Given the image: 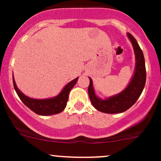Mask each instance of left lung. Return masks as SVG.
Here are the masks:
<instances>
[{"mask_svg":"<svg viewBox=\"0 0 161 161\" xmlns=\"http://www.w3.org/2000/svg\"><path fill=\"white\" fill-rule=\"evenodd\" d=\"M127 36L132 45L136 56L134 74L127 87L118 94L103 100L96 95L92 79L89 78V97L92 106L99 111L106 114H118L127 111L137 101L145 86L147 71L143 53L133 36L129 32L127 33Z\"/></svg>","mask_w":161,"mask_h":161,"instance_id":"1","label":"left lung"}]
</instances>
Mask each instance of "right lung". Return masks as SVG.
<instances>
[{"label": "right lung", "mask_w": 161, "mask_h": 161, "mask_svg": "<svg viewBox=\"0 0 161 161\" xmlns=\"http://www.w3.org/2000/svg\"><path fill=\"white\" fill-rule=\"evenodd\" d=\"M13 77V85L15 92H17L18 96L22 100V103L28 107L29 108L35 112L36 114L39 115H43V116H47V115L57 114L61 113L64 111L67 105L68 100H69V94L71 89L74 87L75 83L77 82L78 79H73L71 82H69L63 88L58 96L52 98L47 99H33L27 97L25 94L22 93L20 90L17 87L14 81V76Z\"/></svg>", "instance_id": "obj_1"}]
</instances>
